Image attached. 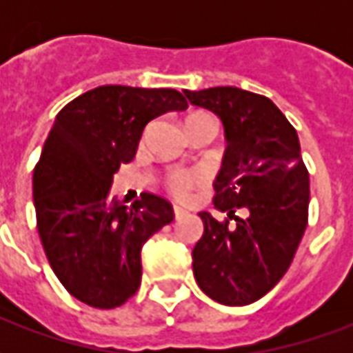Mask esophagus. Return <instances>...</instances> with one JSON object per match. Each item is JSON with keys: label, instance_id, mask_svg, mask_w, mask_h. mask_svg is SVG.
<instances>
[{"label": "esophagus", "instance_id": "1", "mask_svg": "<svg viewBox=\"0 0 353 353\" xmlns=\"http://www.w3.org/2000/svg\"><path fill=\"white\" fill-rule=\"evenodd\" d=\"M174 214H176V219H181L183 215H187V210L181 206H174Z\"/></svg>", "mask_w": 353, "mask_h": 353}]
</instances>
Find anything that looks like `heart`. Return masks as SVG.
I'll return each instance as SVG.
<instances>
[{
  "mask_svg": "<svg viewBox=\"0 0 353 353\" xmlns=\"http://www.w3.org/2000/svg\"><path fill=\"white\" fill-rule=\"evenodd\" d=\"M189 119H212L210 115H202V113H199V115H192L189 117ZM199 181V177L194 176H174L172 179H170V187L174 189V192H177V194H183L191 185H194Z\"/></svg>",
  "mask_w": 353,
  "mask_h": 353,
  "instance_id": "heart-1",
  "label": "heart"
}]
</instances>
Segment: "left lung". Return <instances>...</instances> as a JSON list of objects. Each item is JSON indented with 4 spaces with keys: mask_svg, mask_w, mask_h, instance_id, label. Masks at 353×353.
Segmentation results:
<instances>
[{
    "mask_svg": "<svg viewBox=\"0 0 353 353\" xmlns=\"http://www.w3.org/2000/svg\"><path fill=\"white\" fill-rule=\"evenodd\" d=\"M183 92L223 123L227 149L214 206L235 219L230 225L200 212L204 234L192 250L194 280L215 303L245 306L283 278L306 229L310 179L299 136L266 96L236 87Z\"/></svg>",
    "mask_w": 353,
    "mask_h": 353,
    "instance_id": "8db88e82",
    "label": "left lung"
}]
</instances>
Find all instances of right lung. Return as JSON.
<instances>
[{"label": "right lung", "mask_w": 353, "mask_h": 353, "mask_svg": "<svg viewBox=\"0 0 353 353\" xmlns=\"http://www.w3.org/2000/svg\"><path fill=\"white\" fill-rule=\"evenodd\" d=\"M187 108L174 88L105 85L54 119L34 170V206L50 268L81 303L115 308L138 291L141 245L174 221V208L151 192L126 208L111 199L113 176L134 159L147 123Z\"/></svg>", "instance_id": "right-lung-1"}]
</instances>
